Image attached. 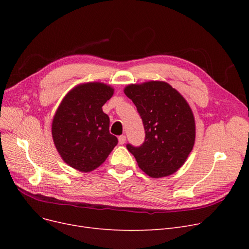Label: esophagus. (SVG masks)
I'll use <instances>...</instances> for the list:
<instances>
[{"label":"esophagus","instance_id":"1","mask_svg":"<svg viewBox=\"0 0 249 249\" xmlns=\"http://www.w3.org/2000/svg\"><path fill=\"white\" fill-rule=\"evenodd\" d=\"M118 141H119L120 144H124V143L126 142V136L125 135H121L118 137Z\"/></svg>","mask_w":249,"mask_h":249}]
</instances>
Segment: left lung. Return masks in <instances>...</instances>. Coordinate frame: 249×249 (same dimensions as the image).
Returning a JSON list of instances; mask_svg holds the SVG:
<instances>
[{
  "mask_svg": "<svg viewBox=\"0 0 249 249\" xmlns=\"http://www.w3.org/2000/svg\"><path fill=\"white\" fill-rule=\"evenodd\" d=\"M124 93L134 103L145 130L143 144H127V149L150 178L175 174L195 144L196 123L190 105L176 89L161 81L128 85Z\"/></svg>",
  "mask_w": 249,
  "mask_h": 249,
  "instance_id": "left-lung-1",
  "label": "left lung"
}]
</instances>
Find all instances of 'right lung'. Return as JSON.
Listing matches in <instances>:
<instances>
[{"instance_id": "obj_1", "label": "right lung", "mask_w": 249, "mask_h": 249, "mask_svg": "<svg viewBox=\"0 0 249 249\" xmlns=\"http://www.w3.org/2000/svg\"><path fill=\"white\" fill-rule=\"evenodd\" d=\"M113 94L114 89L104 83L77 85L64 96L52 119V139L60 158L82 173L99 167L118 143L102 109Z\"/></svg>"}]
</instances>
